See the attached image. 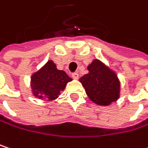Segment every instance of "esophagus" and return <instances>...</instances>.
<instances>
[{"instance_id": "esophagus-1", "label": "esophagus", "mask_w": 148, "mask_h": 148, "mask_svg": "<svg viewBox=\"0 0 148 148\" xmlns=\"http://www.w3.org/2000/svg\"><path fill=\"white\" fill-rule=\"evenodd\" d=\"M71 76H72V78L74 79H77L78 78H79V74L77 73V72H74L73 74H71Z\"/></svg>"}]
</instances>
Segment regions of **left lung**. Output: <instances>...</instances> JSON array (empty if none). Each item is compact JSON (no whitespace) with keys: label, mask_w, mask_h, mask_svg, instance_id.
Listing matches in <instances>:
<instances>
[{"label":"left lung","mask_w":148,"mask_h":148,"mask_svg":"<svg viewBox=\"0 0 148 148\" xmlns=\"http://www.w3.org/2000/svg\"><path fill=\"white\" fill-rule=\"evenodd\" d=\"M89 73L79 79L89 99L100 105H108L119 98L120 85L114 72L99 60L88 66Z\"/></svg>","instance_id":"left-lung-1"}]
</instances>
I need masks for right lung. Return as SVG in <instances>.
Returning a JSON list of instances; mask_svg holds the SVG:
<instances>
[{"label": "right lung", "instance_id": "obj_1", "mask_svg": "<svg viewBox=\"0 0 148 148\" xmlns=\"http://www.w3.org/2000/svg\"><path fill=\"white\" fill-rule=\"evenodd\" d=\"M72 79L62 70H58L52 61L32 77V88L36 97L41 99L52 100L64 90L67 83Z\"/></svg>", "mask_w": 148, "mask_h": 148}]
</instances>
